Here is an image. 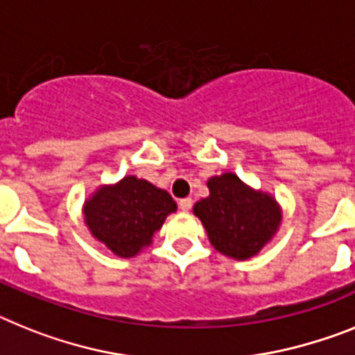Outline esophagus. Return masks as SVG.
I'll return each mask as SVG.
<instances>
[{
	"instance_id": "esophagus-1",
	"label": "esophagus",
	"mask_w": 355,
	"mask_h": 355,
	"mask_svg": "<svg viewBox=\"0 0 355 355\" xmlns=\"http://www.w3.org/2000/svg\"><path fill=\"white\" fill-rule=\"evenodd\" d=\"M178 207H180V211L187 212L191 207H193V200H191V198H182V200H178Z\"/></svg>"
}]
</instances>
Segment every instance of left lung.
I'll return each mask as SVG.
<instances>
[{
  "label": "left lung",
  "instance_id": "left-lung-1",
  "mask_svg": "<svg viewBox=\"0 0 355 355\" xmlns=\"http://www.w3.org/2000/svg\"><path fill=\"white\" fill-rule=\"evenodd\" d=\"M207 187L209 196L195 203L193 214L202 221L214 250L246 261L279 232L282 207L273 195L254 189L230 171L209 178Z\"/></svg>",
  "mask_w": 355,
  "mask_h": 355
}]
</instances>
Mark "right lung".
<instances>
[{
	"label": "right lung",
	"instance_id": "1",
	"mask_svg": "<svg viewBox=\"0 0 355 355\" xmlns=\"http://www.w3.org/2000/svg\"><path fill=\"white\" fill-rule=\"evenodd\" d=\"M175 211L177 203L168 191L135 175L101 184L82 207L91 236L121 259L135 257L152 245L157 230Z\"/></svg>",
	"mask_w": 355,
	"mask_h": 355
}]
</instances>
